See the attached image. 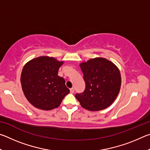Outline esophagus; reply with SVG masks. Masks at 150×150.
Listing matches in <instances>:
<instances>
[{
    "label": "esophagus",
    "mask_w": 150,
    "mask_h": 150,
    "mask_svg": "<svg viewBox=\"0 0 150 150\" xmlns=\"http://www.w3.org/2000/svg\"><path fill=\"white\" fill-rule=\"evenodd\" d=\"M70 92H71V93H74V92H75V88H71L70 89Z\"/></svg>",
    "instance_id": "esophagus-1"
}]
</instances>
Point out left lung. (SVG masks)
<instances>
[{
    "mask_svg": "<svg viewBox=\"0 0 150 150\" xmlns=\"http://www.w3.org/2000/svg\"><path fill=\"white\" fill-rule=\"evenodd\" d=\"M85 88L75 97L81 106L91 111L111 105L120 89L121 77L117 67L105 58L97 57L80 64Z\"/></svg>",
    "mask_w": 150,
    "mask_h": 150,
    "instance_id": "1",
    "label": "left lung"
}]
</instances>
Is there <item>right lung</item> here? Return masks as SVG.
<instances>
[{
  "instance_id": "right-lung-1",
  "label": "right lung",
  "mask_w": 150,
  "mask_h": 150,
  "mask_svg": "<svg viewBox=\"0 0 150 150\" xmlns=\"http://www.w3.org/2000/svg\"><path fill=\"white\" fill-rule=\"evenodd\" d=\"M63 63L54 57L42 56L24 65L20 78L22 91L35 107L45 110L57 108L69 93L64 79L57 75Z\"/></svg>"
}]
</instances>
